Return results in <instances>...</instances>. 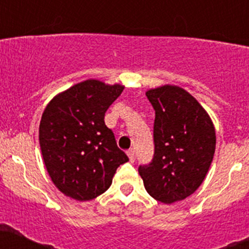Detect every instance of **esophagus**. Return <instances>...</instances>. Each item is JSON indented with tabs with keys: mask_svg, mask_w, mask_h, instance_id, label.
<instances>
[{
	"mask_svg": "<svg viewBox=\"0 0 249 249\" xmlns=\"http://www.w3.org/2000/svg\"><path fill=\"white\" fill-rule=\"evenodd\" d=\"M127 155H128V158H129V161L133 162L134 160H136V155H134L133 149H129V150H127Z\"/></svg>",
	"mask_w": 249,
	"mask_h": 249,
	"instance_id": "esophagus-1",
	"label": "esophagus"
}]
</instances>
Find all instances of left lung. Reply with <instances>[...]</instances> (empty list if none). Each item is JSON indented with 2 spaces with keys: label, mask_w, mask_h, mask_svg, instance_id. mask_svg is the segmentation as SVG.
<instances>
[{
  "label": "left lung",
  "mask_w": 249,
  "mask_h": 249,
  "mask_svg": "<svg viewBox=\"0 0 249 249\" xmlns=\"http://www.w3.org/2000/svg\"><path fill=\"white\" fill-rule=\"evenodd\" d=\"M146 98L155 110L154 156L138 171L151 197L171 204L202 184L215 153V129L204 108L182 88H156Z\"/></svg>",
  "instance_id": "1"
}]
</instances>
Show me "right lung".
<instances>
[{"instance_id": "right-lung-1", "label": "right lung", "mask_w": 249, "mask_h": 249, "mask_svg": "<svg viewBox=\"0 0 249 249\" xmlns=\"http://www.w3.org/2000/svg\"><path fill=\"white\" fill-rule=\"evenodd\" d=\"M122 85L84 80L52 99L42 113L39 141L55 186L73 199L90 200L107 191L128 156L105 124V112Z\"/></svg>"}]
</instances>
